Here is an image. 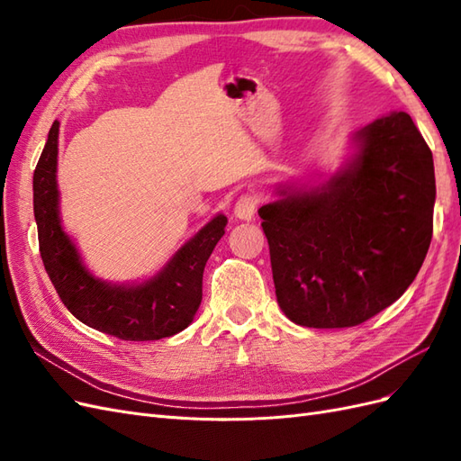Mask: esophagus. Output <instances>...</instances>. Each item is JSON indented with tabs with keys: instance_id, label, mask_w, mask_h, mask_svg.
<instances>
[{
	"instance_id": "34e87169",
	"label": "esophagus",
	"mask_w": 461,
	"mask_h": 461,
	"mask_svg": "<svg viewBox=\"0 0 461 461\" xmlns=\"http://www.w3.org/2000/svg\"><path fill=\"white\" fill-rule=\"evenodd\" d=\"M256 207H258V196L252 192H246L239 200H236L234 215L242 221H252L254 213H256Z\"/></svg>"
}]
</instances>
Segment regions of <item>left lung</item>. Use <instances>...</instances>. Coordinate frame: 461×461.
I'll use <instances>...</instances> for the list:
<instances>
[{"label":"left lung","instance_id":"obj_1","mask_svg":"<svg viewBox=\"0 0 461 461\" xmlns=\"http://www.w3.org/2000/svg\"><path fill=\"white\" fill-rule=\"evenodd\" d=\"M319 183L276 186L259 207L276 302L292 323L356 327L394 303L432 239L435 165L411 117L394 111L352 136Z\"/></svg>","mask_w":461,"mask_h":461}]
</instances>
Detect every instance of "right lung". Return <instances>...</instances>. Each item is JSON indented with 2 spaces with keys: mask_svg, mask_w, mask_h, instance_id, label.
<instances>
[{
  "mask_svg": "<svg viewBox=\"0 0 461 461\" xmlns=\"http://www.w3.org/2000/svg\"><path fill=\"white\" fill-rule=\"evenodd\" d=\"M58 144L59 121H55L36 165L32 190L40 256L67 310L85 325L121 340H159L185 330L202 303L203 267L225 234L227 217L217 213L142 283H107L88 271L61 225Z\"/></svg>",
  "mask_w": 461,
  "mask_h": 461,
  "instance_id": "obj_1",
  "label": "right lung"
}]
</instances>
